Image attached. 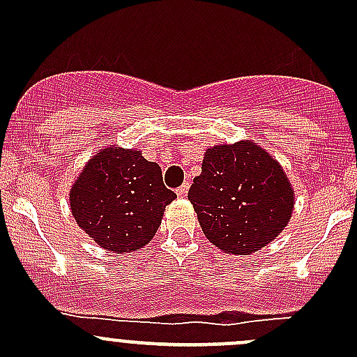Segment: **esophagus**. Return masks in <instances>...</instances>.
Returning <instances> with one entry per match:
<instances>
[{
    "label": "esophagus",
    "instance_id": "obj_1",
    "mask_svg": "<svg viewBox=\"0 0 357 357\" xmlns=\"http://www.w3.org/2000/svg\"><path fill=\"white\" fill-rule=\"evenodd\" d=\"M188 190H190V181H185L181 186H179L178 192H176V193H178L179 197H186V195H188Z\"/></svg>",
    "mask_w": 357,
    "mask_h": 357
}]
</instances>
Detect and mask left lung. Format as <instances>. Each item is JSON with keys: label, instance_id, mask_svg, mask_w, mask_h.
I'll list each match as a JSON object with an SVG mask.
<instances>
[{"label": "left lung", "instance_id": "8db88e82", "mask_svg": "<svg viewBox=\"0 0 357 357\" xmlns=\"http://www.w3.org/2000/svg\"><path fill=\"white\" fill-rule=\"evenodd\" d=\"M188 200L212 245L226 254L250 255L289 225L295 192L280 162L245 139L205 150Z\"/></svg>", "mask_w": 357, "mask_h": 357}]
</instances>
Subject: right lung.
<instances>
[{
    "instance_id": "1",
    "label": "right lung",
    "mask_w": 357,
    "mask_h": 357,
    "mask_svg": "<svg viewBox=\"0 0 357 357\" xmlns=\"http://www.w3.org/2000/svg\"><path fill=\"white\" fill-rule=\"evenodd\" d=\"M176 193L164 186L157 162L138 149L105 146L72 183L68 202L75 222L114 254L136 252L152 242L165 205Z\"/></svg>"
}]
</instances>
